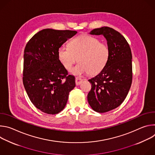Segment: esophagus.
I'll use <instances>...</instances> for the list:
<instances>
[{"instance_id": "1", "label": "esophagus", "mask_w": 155, "mask_h": 155, "mask_svg": "<svg viewBox=\"0 0 155 155\" xmlns=\"http://www.w3.org/2000/svg\"><path fill=\"white\" fill-rule=\"evenodd\" d=\"M83 79L80 78V77H76L75 78V83L77 85H79L80 84H81L83 81Z\"/></svg>"}]
</instances>
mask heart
<instances>
[{
    "label": "heart",
    "instance_id": "b5f03b06",
    "mask_svg": "<svg viewBox=\"0 0 155 155\" xmlns=\"http://www.w3.org/2000/svg\"><path fill=\"white\" fill-rule=\"evenodd\" d=\"M58 58L63 67L70 69L79 62L71 72L76 75L88 73L90 75L99 74L107 65L110 58V49L106 43L88 35H81L72 39L69 47L61 45L58 50Z\"/></svg>",
    "mask_w": 155,
    "mask_h": 155
}]
</instances>
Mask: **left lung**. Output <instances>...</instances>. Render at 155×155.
I'll return each mask as SVG.
<instances>
[{"instance_id":"left-lung-1","label":"left lung","mask_w":155,"mask_h":155,"mask_svg":"<svg viewBox=\"0 0 155 155\" xmlns=\"http://www.w3.org/2000/svg\"><path fill=\"white\" fill-rule=\"evenodd\" d=\"M90 34L103 35L110 49L106 67L88 80L92 85L88 103L94 111L105 113L120 105L128 94L132 80V53L125 38L113 28H97Z\"/></svg>"}]
</instances>
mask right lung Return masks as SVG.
Segmentation results:
<instances>
[{
	"instance_id": "add662e5",
	"label": "right lung",
	"mask_w": 155,
	"mask_h": 155,
	"mask_svg": "<svg viewBox=\"0 0 155 155\" xmlns=\"http://www.w3.org/2000/svg\"><path fill=\"white\" fill-rule=\"evenodd\" d=\"M77 33L75 31L43 29L27 43L24 51L23 82L34 105L55 115L64 108L75 79L68 75L58 58V48Z\"/></svg>"
}]
</instances>
